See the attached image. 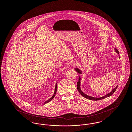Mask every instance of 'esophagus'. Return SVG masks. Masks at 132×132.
<instances>
[{
  "label": "esophagus",
  "mask_w": 132,
  "mask_h": 132,
  "mask_svg": "<svg viewBox=\"0 0 132 132\" xmlns=\"http://www.w3.org/2000/svg\"><path fill=\"white\" fill-rule=\"evenodd\" d=\"M69 66L73 67L76 65V61L75 60H71L68 64Z\"/></svg>",
  "instance_id": "obj_1"
}]
</instances>
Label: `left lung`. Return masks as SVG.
Instances as JSON below:
<instances>
[{
    "mask_svg": "<svg viewBox=\"0 0 132 132\" xmlns=\"http://www.w3.org/2000/svg\"><path fill=\"white\" fill-rule=\"evenodd\" d=\"M115 51H116L118 54H119V51H118V50H117V49H116V48H115ZM75 69L76 71L78 73H80V74H82V71H81L80 70H79V69H78V68H77ZM79 81H78V82H77V89H78V90L79 91V92L82 95V96H84V97H85V98H87V99L90 100H93V101H99V100H101L105 98H106L107 97H109V96H111V95H112V94H114V93L115 92V90H116V89H117V87H118V86H116V88H113V89L111 90V92L110 93H108V94H107L106 95H104V96H102V97H99V98H98V97H92V96H88V95L84 94V93L82 92V90H81V88H80V85H81V84H81V77H80V76H79Z\"/></svg>",
    "mask_w": 132,
    "mask_h": 132,
    "instance_id": "obj_1",
    "label": "left lung"
}]
</instances>
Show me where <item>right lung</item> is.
I'll return each instance as SVG.
<instances>
[{
    "mask_svg": "<svg viewBox=\"0 0 132 132\" xmlns=\"http://www.w3.org/2000/svg\"><path fill=\"white\" fill-rule=\"evenodd\" d=\"M57 82H56V85H55V90H54V94L53 95V96L50 98L48 100H47V101H45L44 102V104H46V103H48V102H49L50 101H51L52 100H53V98L54 97V96H55V94H56V93L57 92Z\"/></svg>",
    "mask_w": 132,
    "mask_h": 132,
    "instance_id": "right-lung-1",
    "label": "right lung"
}]
</instances>
